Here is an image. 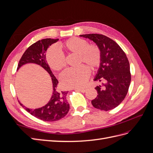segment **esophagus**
Masks as SVG:
<instances>
[{
    "mask_svg": "<svg viewBox=\"0 0 153 153\" xmlns=\"http://www.w3.org/2000/svg\"><path fill=\"white\" fill-rule=\"evenodd\" d=\"M75 90H76V91H78L82 92H86V91H87L86 89H75Z\"/></svg>",
    "mask_w": 153,
    "mask_h": 153,
    "instance_id": "1",
    "label": "esophagus"
}]
</instances>
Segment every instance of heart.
I'll list each match as a JSON object with an SVG mask.
<instances>
[{
  "mask_svg": "<svg viewBox=\"0 0 153 153\" xmlns=\"http://www.w3.org/2000/svg\"><path fill=\"white\" fill-rule=\"evenodd\" d=\"M68 54L78 55V63H85L92 69L98 68L101 61V52L97 45H89L83 38H72L59 45ZM46 61L48 66L57 71L65 66L64 55L55 47H51L46 53ZM90 69L86 66L77 68H69L63 71L60 81L64 89H78L84 86L90 76Z\"/></svg>",
  "mask_w": 153,
  "mask_h": 153,
  "instance_id": "obj_1",
  "label": "heart"
}]
</instances>
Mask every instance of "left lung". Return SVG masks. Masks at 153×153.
<instances>
[{
  "label": "left lung",
  "instance_id": "8db88e82",
  "mask_svg": "<svg viewBox=\"0 0 153 153\" xmlns=\"http://www.w3.org/2000/svg\"><path fill=\"white\" fill-rule=\"evenodd\" d=\"M93 41L100 48L101 61L94 78L102 82L103 87H95L97 97L91 101L94 108L108 111L121 103L126 97L131 82L129 63L119 45L106 36L98 34L80 35Z\"/></svg>",
  "mask_w": 153,
  "mask_h": 153
}]
</instances>
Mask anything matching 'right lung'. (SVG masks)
I'll return each mask as SVG.
<instances>
[{
    "label": "right lung",
    "instance_id": "1",
    "mask_svg": "<svg viewBox=\"0 0 153 153\" xmlns=\"http://www.w3.org/2000/svg\"><path fill=\"white\" fill-rule=\"evenodd\" d=\"M59 39L47 38L37 41L27 48L18 64L17 71L26 64H36L42 67L51 77L52 82V96L47 104L41 108L31 109L19 103L32 115L44 121H56L66 116L69 110V105L66 100L68 91H60L58 89V80L46 61V52L50 46L56 43Z\"/></svg>",
    "mask_w": 153,
    "mask_h": 153
}]
</instances>
